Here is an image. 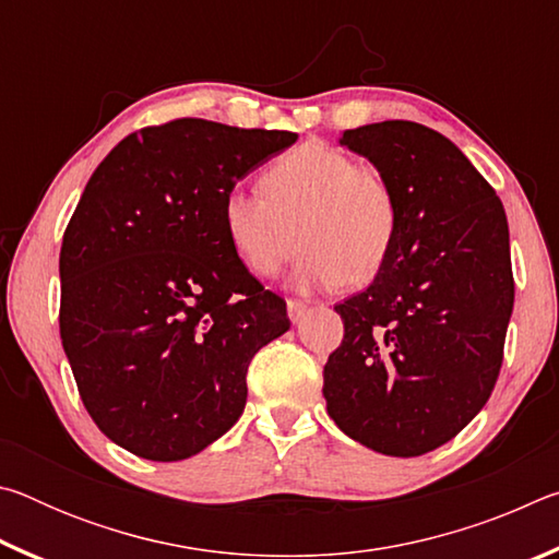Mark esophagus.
<instances>
[{
    "label": "esophagus",
    "instance_id": "1",
    "mask_svg": "<svg viewBox=\"0 0 559 559\" xmlns=\"http://www.w3.org/2000/svg\"><path fill=\"white\" fill-rule=\"evenodd\" d=\"M306 300H298V298H288V318L293 320V323H298V320L306 316Z\"/></svg>",
    "mask_w": 559,
    "mask_h": 559
}]
</instances>
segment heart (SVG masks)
Wrapping results in <instances>:
<instances>
[{
	"instance_id": "1",
	"label": "heart",
	"mask_w": 559,
	"mask_h": 559,
	"mask_svg": "<svg viewBox=\"0 0 559 559\" xmlns=\"http://www.w3.org/2000/svg\"><path fill=\"white\" fill-rule=\"evenodd\" d=\"M261 192L234 189L222 219L236 257L273 278L308 251L302 286L362 288L380 276L400 236V204L380 167L337 147L306 143L283 153Z\"/></svg>"
}]
</instances>
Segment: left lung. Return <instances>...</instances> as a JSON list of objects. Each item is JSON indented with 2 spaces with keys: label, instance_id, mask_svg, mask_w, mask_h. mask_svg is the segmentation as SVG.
Wrapping results in <instances>:
<instances>
[{
  "label": "left lung",
  "instance_id": "8db88e82",
  "mask_svg": "<svg viewBox=\"0 0 559 559\" xmlns=\"http://www.w3.org/2000/svg\"><path fill=\"white\" fill-rule=\"evenodd\" d=\"M340 143L392 182L400 236L380 276L335 306L345 335L323 367L328 414L367 449L421 456L484 409L500 374L515 300L506 210L419 122H372Z\"/></svg>",
  "mask_w": 559,
  "mask_h": 559
}]
</instances>
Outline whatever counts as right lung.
<instances>
[{
	"mask_svg": "<svg viewBox=\"0 0 559 559\" xmlns=\"http://www.w3.org/2000/svg\"><path fill=\"white\" fill-rule=\"evenodd\" d=\"M296 132L177 118L132 132L83 189L61 243V343L83 406L130 453L182 461L239 419L286 300L224 229L226 194Z\"/></svg>",
	"mask_w": 559,
	"mask_h": 559,
	"instance_id": "obj_1",
	"label": "right lung"
}]
</instances>
